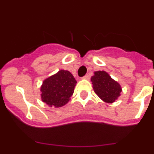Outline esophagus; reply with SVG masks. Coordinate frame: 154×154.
<instances>
[{
	"instance_id": "obj_1",
	"label": "esophagus",
	"mask_w": 154,
	"mask_h": 154,
	"mask_svg": "<svg viewBox=\"0 0 154 154\" xmlns=\"http://www.w3.org/2000/svg\"><path fill=\"white\" fill-rule=\"evenodd\" d=\"M83 79H84V80H89V75H88V74H86V75L83 77Z\"/></svg>"
}]
</instances>
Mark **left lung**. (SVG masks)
I'll list each match as a JSON object with an SVG mask.
<instances>
[{
    "label": "left lung",
    "mask_w": 154,
    "mask_h": 154,
    "mask_svg": "<svg viewBox=\"0 0 154 154\" xmlns=\"http://www.w3.org/2000/svg\"><path fill=\"white\" fill-rule=\"evenodd\" d=\"M95 94L106 103H112L121 95V85L104 71H94L91 78Z\"/></svg>",
    "instance_id": "left-lung-1"
}]
</instances>
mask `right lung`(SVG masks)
<instances>
[{"mask_svg": "<svg viewBox=\"0 0 154 154\" xmlns=\"http://www.w3.org/2000/svg\"><path fill=\"white\" fill-rule=\"evenodd\" d=\"M77 81L68 71L60 70L43 81L41 98L49 106L62 107L71 100Z\"/></svg>", "mask_w": 154, "mask_h": 154, "instance_id": "obj_1", "label": "right lung"}]
</instances>
